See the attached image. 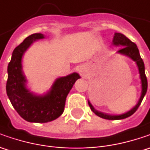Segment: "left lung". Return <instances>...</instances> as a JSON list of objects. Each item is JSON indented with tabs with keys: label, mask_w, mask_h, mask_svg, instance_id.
Instances as JSON below:
<instances>
[{
	"label": "left lung",
	"mask_w": 150,
	"mask_h": 150,
	"mask_svg": "<svg viewBox=\"0 0 150 150\" xmlns=\"http://www.w3.org/2000/svg\"><path fill=\"white\" fill-rule=\"evenodd\" d=\"M112 45L116 46V47H122L118 51V53L127 56V57H130L132 60H134L136 62L138 69H139V78H140V80H141L142 90L140 98H139V102H138V103L136 104L135 106L132 109H130L129 111H128L127 112H124L123 114H119V115H110V114H108V113L99 112V111L96 110L95 108H93V106L91 104V103L88 101V105H89L91 110L94 112L96 115H98L100 118L109 119V120L124 119V118H128V117L131 116L132 114H134L136 110L138 109V108L140 105L144 97L146 94L148 88L147 78H146V75H145V72H144V61L140 57L139 52V49H138L136 44L134 43L133 42H131L129 38H126L124 36V34L115 32L114 36H113V39H112Z\"/></svg>",
	"instance_id": "1"
}]
</instances>
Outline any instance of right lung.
<instances>
[{
  "instance_id": "1",
  "label": "right lung",
  "mask_w": 150,
  "mask_h": 150,
  "mask_svg": "<svg viewBox=\"0 0 150 150\" xmlns=\"http://www.w3.org/2000/svg\"><path fill=\"white\" fill-rule=\"evenodd\" d=\"M43 38L45 36L42 33L27 37L15 48L7 67L6 93L9 99L21 117L31 123H47L60 117L64 111L67 96L80 78L77 72L57 78L43 95L35 94L27 88V81L22 70V57L34 42Z\"/></svg>"
}]
</instances>
